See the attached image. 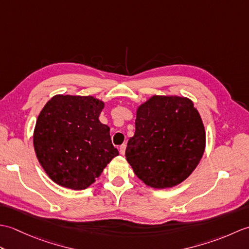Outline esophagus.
I'll return each mask as SVG.
<instances>
[{
	"label": "esophagus",
	"instance_id": "34e87169",
	"mask_svg": "<svg viewBox=\"0 0 249 249\" xmlns=\"http://www.w3.org/2000/svg\"><path fill=\"white\" fill-rule=\"evenodd\" d=\"M125 149H126V144H122V145L120 146V153H121L122 155L125 154Z\"/></svg>",
	"mask_w": 249,
	"mask_h": 249
}]
</instances>
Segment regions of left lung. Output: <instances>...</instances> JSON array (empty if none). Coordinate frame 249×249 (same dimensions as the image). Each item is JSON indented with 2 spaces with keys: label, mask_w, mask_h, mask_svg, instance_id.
<instances>
[{
  "label": "left lung",
  "mask_w": 249,
  "mask_h": 249,
  "mask_svg": "<svg viewBox=\"0 0 249 249\" xmlns=\"http://www.w3.org/2000/svg\"><path fill=\"white\" fill-rule=\"evenodd\" d=\"M135 125L125 156L147 186H177L199 165L205 150V129L189 98L153 95L137 108Z\"/></svg>",
  "instance_id": "left-lung-1"
}]
</instances>
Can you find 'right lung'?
<instances>
[{
	"instance_id": "1",
	"label": "right lung",
	"mask_w": 249,
	"mask_h": 249,
	"mask_svg": "<svg viewBox=\"0 0 249 249\" xmlns=\"http://www.w3.org/2000/svg\"><path fill=\"white\" fill-rule=\"evenodd\" d=\"M103 100L94 96L54 95L37 118L33 144L48 177L62 187L83 190L119 155L109 126L100 123Z\"/></svg>"
}]
</instances>
